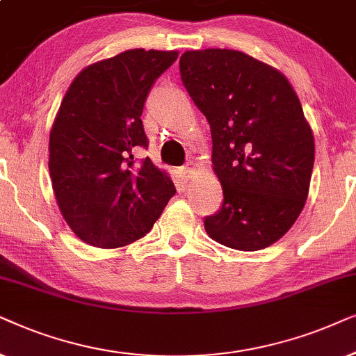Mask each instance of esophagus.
<instances>
[{
  "label": "esophagus",
  "mask_w": 356,
  "mask_h": 356,
  "mask_svg": "<svg viewBox=\"0 0 356 356\" xmlns=\"http://www.w3.org/2000/svg\"><path fill=\"white\" fill-rule=\"evenodd\" d=\"M181 174H182V177L186 179V181H188V179H192V177H195L197 164L195 163H188L187 165H184V168L181 169Z\"/></svg>",
  "instance_id": "34e87169"
}]
</instances>
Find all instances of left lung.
Returning <instances> with one entry per match:
<instances>
[{
  "instance_id": "obj_1",
  "label": "left lung",
  "mask_w": 356,
  "mask_h": 356,
  "mask_svg": "<svg viewBox=\"0 0 356 356\" xmlns=\"http://www.w3.org/2000/svg\"><path fill=\"white\" fill-rule=\"evenodd\" d=\"M182 83L211 129L221 210L205 218L213 241L238 250L277 243L309 193L314 135L286 76L239 50H188Z\"/></svg>"
}]
</instances>
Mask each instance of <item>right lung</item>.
<instances>
[{
	"instance_id": "obj_1",
	"label": "right lung",
	"mask_w": 356,
	"mask_h": 356,
	"mask_svg": "<svg viewBox=\"0 0 356 356\" xmlns=\"http://www.w3.org/2000/svg\"><path fill=\"white\" fill-rule=\"evenodd\" d=\"M179 51L131 49L86 66L70 84L50 130L49 169L71 231L94 248L143 238L175 193L174 182L134 151L148 146L141 112Z\"/></svg>"
}]
</instances>
